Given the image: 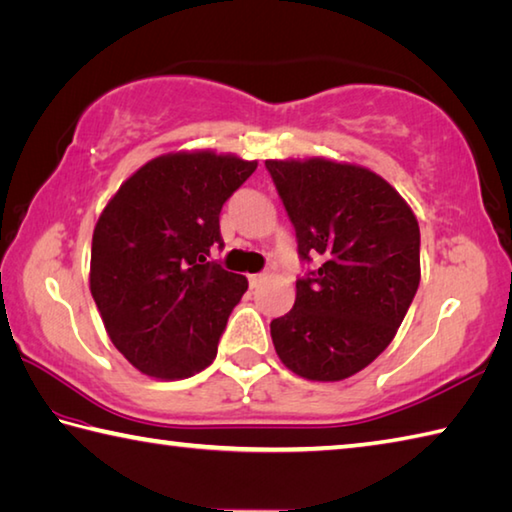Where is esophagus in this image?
<instances>
[{
  "instance_id": "1",
  "label": "esophagus",
  "mask_w": 512,
  "mask_h": 512,
  "mask_svg": "<svg viewBox=\"0 0 512 512\" xmlns=\"http://www.w3.org/2000/svg\"><path fill=\"white\" fill-rule=\"evenodd\" d=\"M263 281H265V274H252V276H249V285H252V287H258Z\"/></svg>"
}]
</instances>
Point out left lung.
Segmentation results:
<instances>
[{
    "label": "left lung",
    "mask_w": 512,
    "mask_h": 512,
    "mask_svg": "<svg viewBox=\"0 0 512 512\" xmlns=\"http://www.w3.org/2000/svg\"><path fill=\"white\" fill-rule=\"evenodd\" d=\"M298 243L314 263L269 325L278 359L310 381L361 372L397 334L417 294L419 223L374 171L325 158L265 160Z\"/></svg>",
    "instance_id": "1"
}]
</instances>
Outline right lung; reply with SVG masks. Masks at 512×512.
<instances>
[{
  "instance_id": "1",
  "label": "right lung",
  "mask_w": 512,
  "mask_h": 512,
  "mask_svg": "<svg viewBox=\"0 0 512 512\" xmlns=\"http://www.w3.org/2000/svg\"><path fill=\"white\" fill-rule=\"evenodd\" d=\"M258 162L214 151L153 158L118 189L93 231L91 294L113 345L153 379L216 359L247 278L209 260L220 209Z\"/></svg>"
}]
</instances>
